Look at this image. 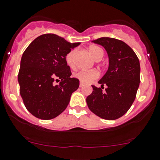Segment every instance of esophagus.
<instances>
[{
  "instance_id": "esophagus-1",
  "label": "esophagus",
  "mask_w": 160,
  "mask_h": 160,
  "mask_svg": "<svg viewBox=\"0 0 160 160\" xmlns=\"http://www.w3.org/2000/svg\"><path fill=\"white\" fill-rule=\"evenodd\" d=\"M83 86H84V84H83V83H80V88H83Z\"/></svg>"
}]
</instances>
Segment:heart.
Here are the masks:
<instances>
[{"label":"heart","instance_id":"obj_1","mask_svg":"<svg viewBox=\"0 0 160 160\" xmlns=\"http://www.w3.org/2000/svg\"><path fill=\"white\" fill-rule=\"evenodd\" d=\"M89 52L91 54V56L94 58V59H98V58H101L103 56V51L101 48L98 47V46L93 45L89 48ZM66 63L68 66L72 67L74 65V52H70L67 55H66ZM74 77L77 79H78L80 82L83 83H89L94 80L97 79L99 77L98 71L96 69H81V70L78 71L74 74Z\"/></svg>","mask_w":160,"mask_h":160}]
</instances>
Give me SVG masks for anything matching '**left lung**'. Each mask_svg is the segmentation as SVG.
I'll use <instances>...</instances> for the list:
<instances>
[{
	"mask_svg": "<svg viewBox=\"0 0 160 160\" xmlns=\"http://www.w3.org/2000/svg\"><path fill=\"white\" fill-rule=\"evenodd\" d=\"M95 44L103 46L108 53V69L98 81L100 88L92 85L87 98L89 109L99 117L113 120L123 116L132 105L140 83V62L134 51L123 41L101 37ZM107 87L105 91L103 84Z\"/></svg>",
	"mask_w": 160,
	"mask_h": 160,
	"instance_id": "8db88e82",
	"label": "left lung"
}]
</instances>
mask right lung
I'll use <instances>...</instances> for the list:
<instances>
[{
  "instance_id": "add662e5",
  "label": "right lung",
  "mask_w": 160,
  "mask_h": 160,
  "mask_svg": "<svg viewBox=\"0 0 160 160\" xmlns=\"http://www.w3.org/2000/svg\"><path fill=\"white\" fill-rule=\"evenodd\" d=\"M79 44L46 33L37 37L23 52L18 75L19 92L26 108L35 117L54 119L69 105L80 81L71 78L66 58Z\"/></svg>"
}]
</instances>
